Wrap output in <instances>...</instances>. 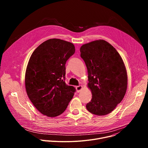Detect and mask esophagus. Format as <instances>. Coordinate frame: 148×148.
Returning a JSON list of instances; mask_svg holds the SVG:
<instances>
[{"instance_id":"34e87169","label":"esophagus","mask_w":148,"mask_h":148,"mask_svg":"<svg viewBox=\"0 0 148 148\" xmlns=\"http://www.w3.org/2000/svg\"><path fill=\"white\" fill-rule=\"evenodd\" d=\"M82 87L81 86H77V87H75V88H76V90H77V92H79L81 91V90L82 89Z\"/></svg>"}]
</instances>
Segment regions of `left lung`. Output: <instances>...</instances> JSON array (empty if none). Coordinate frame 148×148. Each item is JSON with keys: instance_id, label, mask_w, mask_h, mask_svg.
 I'll use <instances>...</instances> for the list:
<instances>
[{"instance_id": "8db88e82", "label": "left lung", "mask_w": 148, "mask_h": 148, "mask_svg": "<svg viewBox=\"0 0 148 148\" xmlns=\"http://www.w3.org/2000/svg\"><path fill=\"white\" fill-rule=\"evenodd\" d=\"M80 53L87 68L88 87L92 95L86 108L96 115L108 114L122 101L127 89L123 61L116 49L103 40L83 45Z\"/></svg>"}]
</instances>
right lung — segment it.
I'll return each instance as SVG.
<instances>
[{"mask_svg": "<svg viewBox=\"0 0 148 148\" xmlns=\"http://www.w3.org/2000/svg\"><path fill=\"white\" fill-rule=\"evenodd\" d=\"M75 51L73 43L51 38L32 53L26 71L25 87L30 100L42 114L58 116L73 98L75 88L64 80L66 61Z\"/></svg>", "mask_w": 148, "mask_h": 148, "instance_id": "obj_1", "label": "right lung"}]
</instances>
